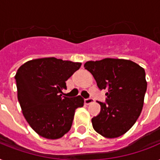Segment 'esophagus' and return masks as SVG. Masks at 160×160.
Listing matches in <instances>:
<instances>
[{"instance_id": "34e87169", "label": "esophagus", "mask_w": 160, "mask_h": 160, "mask_svg": "<svg viewBox=\"0 0 160 160\" xmlns=\"http://www.w3.org/2000/svg\"><path fill=\"white\" fill-rule=\"evenodd\" d=\"M94 101H95V100H94V99H92V98H88V99H85V105H90V104L93 103Z\"/></svg>"}]
</instances>
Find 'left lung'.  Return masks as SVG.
I'll list each match as a JSON object with an SVG mask.
<instances>
[{"instance_id":"obj_1","label":"left lung","mask_w":160,"mask_h":160,"mask_svg":"<svg viewBox=\"0 0 160 160\" xmlns=\"http://www.w3.org/2000/svg\"><path fill=\"white\" fill-rule=\"evenodd\" d=\"M100 90H107L106 103L98 102L100 112L91 119L93 128L105 138L125 134L136 122L147 90L144 68L129 60L105 58L84 65Z\"/></svg>"}]
</instances>
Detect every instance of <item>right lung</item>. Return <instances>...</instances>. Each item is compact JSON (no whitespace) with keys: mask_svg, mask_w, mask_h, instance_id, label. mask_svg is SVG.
Instances as JSON below:
<instances>
[{"mask_svg":"<svg viewBox=\"0 0 160 160\" xmlns=\"http://www.w3.org/2000/svg\"><path fill=\"white\" fill-rule=\"evenodd\" d=\"M81 63L55 57L29 60L19 68L15 80L22 114L39 135L60 139L71 128L75 109L84 105L80 95L63 97L65 81Z\"/></svg>","mask_w":160,"mask_h":160,"instance_id":"1","label":"right lung"}]
</instances>
